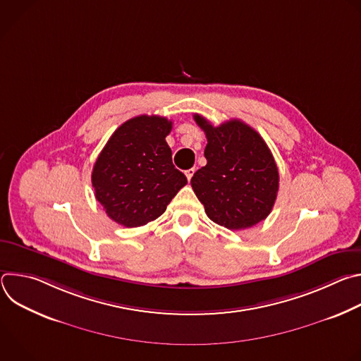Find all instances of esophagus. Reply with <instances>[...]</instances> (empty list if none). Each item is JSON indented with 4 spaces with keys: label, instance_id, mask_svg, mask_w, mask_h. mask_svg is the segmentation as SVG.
<instances>
[{
    "label": "esophagus",
    "instance_id": "34e87169",
    "mask_svg": "<svg viewBox=\"0 0 361 361\" xmlns=\"http://www.w3.org/2000/svg\"><path fill=\"white\" fill-rule=\"evenodd\" d=\"M194 173H195V169H190V170H187V171H185V177H187V180H188V181L191 180V177L194 176Z\"/></svg>",
    "mask_w": 361,
    "mask_h": 361
}]
</instances>
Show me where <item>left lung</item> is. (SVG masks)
I'll list each match as a JSON object with an SVG mask.
<instances>
[{"instance_id":"obj_1","label":"left lung","mask_w":361,"mask_h":361,"mask_svg":"<svg viewBox=\"0 0 361 361\" xmlns=\"http://www.w3.org/2000/svg\"><path fill=\"white\" fill-rule=\"evenodd\" d=\"M207 137L204 157L191 187L205 214L228 230H244L263 221L279 191V169L266 141L240 120L219 127L194 114Z\"/></svg>"}]
</instances>
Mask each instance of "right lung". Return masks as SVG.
I'll return each mask as SVG.
<instances>
[{
	"mask_svg": "<svg viewBox=\"0 0 361 361\" xmlns=\"http://www.w3.org/2000/svg\"><path fill=\"white\" fill-rule=\"evenodd\" d=\"M171 128L166 117L138 116L121 124L99 152L91 183L116 223L131 228L159 219L187 184L166 141Z\"/></svg>",
	"mask_w": 361,
	"mask_h": 361,
	"instance_id": "obj_1",
	"label": "right lung"
}]
</instances>
